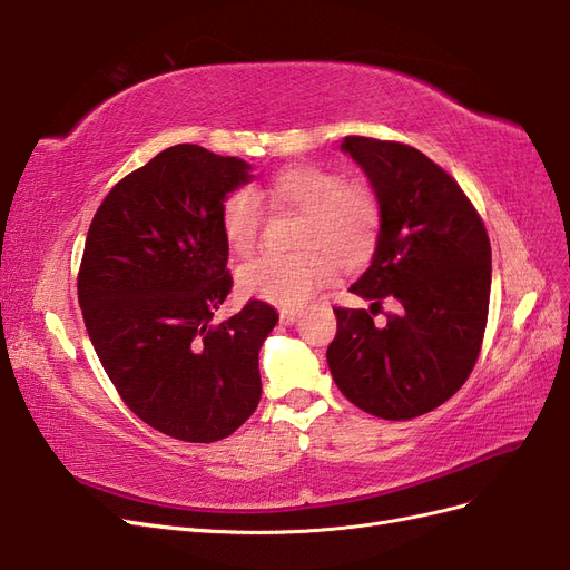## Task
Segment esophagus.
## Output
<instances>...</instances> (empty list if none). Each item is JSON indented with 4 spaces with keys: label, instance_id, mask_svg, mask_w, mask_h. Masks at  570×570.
Returning <instances> with one entry per match:
<instances>
[{
    "label": "esophagus",
    "instance_id": "obj_1",
    "mask_svg": "<svg viewBox=\"0 0 570 570\" xmlns=\"http://www.w3.org/2000/svg\"><path fill=\"white\" fill-rule=\"evenodd\" d=\"M299 321L297 308H281V323L283 325H295Z\"/></svg>",
    "mask_w": 570,
    "mask_h": 570
}]
</instances>
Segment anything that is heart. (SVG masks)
Masks as SVG:
<instances>
[{
  "label": "heart",
  "instance_id": "obj_1",
  "mask_svg": "<svg viewBox=\"0 0 570 570\" xmlns=\"http://www.w3.org/2000/svg\"><path fill=\"white\" fill-rule=\"evenodd\" d=\"M278 197L304 212L297 254H264L245 264L237 283L245 295L281 306H302L331 283L335 264H354L364 256L377 233L381 209L375 197L361 185H342L335 170L302 164L281 170L271 183ZM262 206L249 189H237L220 209V230L233 254L245 256L254 249Z\"/></svg>",
  "mask_w": 570,
  "mask_h": 570
}]
</instances>
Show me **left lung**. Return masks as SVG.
I'll list each match as a JSON object with an SVG mask.
<instances>
[{"label":"left lung","mask_w":570,"mask_h":570,"mask_svg":"<svg viewBox=\"0 0 570 570\" xmlns=\"http://www.w3.org/2000/svg\"><path fill=\"white\" fill-rule=\"evenodd\" d=\"M381 209L371 266L350 287L400 312L375 327L366 308H335L327 366L347 400L371 416L409 421L438 409L471 375L488 323L492 252L485 226L450 174L423 151L344 137Z\"/></svg>","instance_id":"8db88e82"}]
</instances>
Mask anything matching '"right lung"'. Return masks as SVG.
I'll return each mask as SVG.
<instances>
[{
    "label": "right lung",
    "instance_id": "1",
    "mask_svg": "<svg viewBox=\"0 0 570 570\" xmlns=\"http://www.w3.org/2000/svg\"><path fill=\"white\" fill-rule=\"evenodd\" d=\"M252 166L176 145L120 180L85 239L78 302L128 409L183 442L233 435L262 400L258 350L278 312L252 299L214 323L233 278L223 202Z\"/></svg>",
    "mask_w": 570,
    "mask_h": 570
}]
</instances>
